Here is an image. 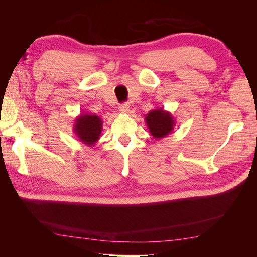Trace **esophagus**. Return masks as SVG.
<instances>
[{
	"label": "esophagus",
	"instance_id": "obj_1",
	"mask_svg": "<svg viewBox=\"0 0 257 257\" xmlns=\"http://www.w3.org/2000/svg\"><path fill=\"white\" fill-rule=\"evenodd\" d=\"M119 110L122 113H127L130 111V105L128 104H121L119 106Z\"/></svg>",
	"mask_w": 257,
	"mask_h": 257
}]
</instances>
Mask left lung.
I'll list each match as a JSON object with an SVG mask.
<instances>
[{"mask_svg": "<svg viewBox=\"0 0 257 257\" xmlns=\"http://www.w3.org/2000/svg\"><path fill=\"white\" fill-rule=\"evenodd\" d=\"M145 121L150 134L154 138H163L174 131L176 121L172 113L164 110V108H157L146 114Z\"/></svg>", "mask_w": 257, "mask_h": 257, "instance_id": "8db88e82", "label": "left lung"}]
</instances>
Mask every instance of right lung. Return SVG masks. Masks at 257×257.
Masks as SVG:
<instances>
[{"instance_id":"obj_1","label":"right lung","mask_w":257,"mask_h":257,"mask_svg":"<svg viewBox=\"0 0 257 257\" xmlns=\"http://www.w3.org/2000/svg\"><path fill=\"white\" fill-rule=\"evenodd\" d=\"M74 133L88 147H94L103 131V121L98 115L81 112L74 122Z\"/></svg>"}]
</instances>
